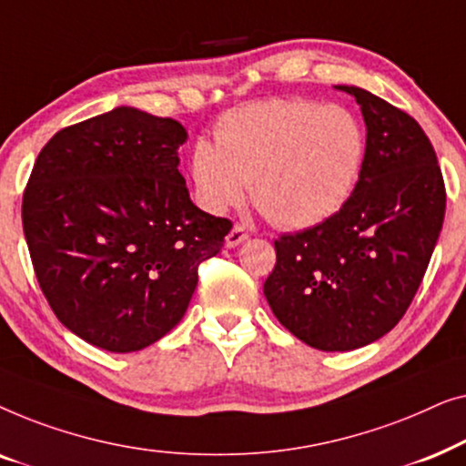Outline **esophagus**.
<instances>
[{
	"mask_svg": "<svg viewBox=\"0 0 466 466\" xmlns=\"http://www.w3.org/2000/svg\"><path fill=\"white\" fill-rule=\"evenodd\" d=\"M248 239V231H246V227H241V225H235L231 231L227 233V239H225V244H227V248H235V246H239L241 241H246Z\"/></svg>",
	"mask_w": 466,
	"mask_h": 466,
	"instance_id": "esophagus-1",
	"label": "esophagus"
}]
</instances>
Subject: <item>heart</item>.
Listing matches in <instances>:
<instances>
[{
    "label": "heart",
    "mask_w": 466,
    "mask_h": 466,
    "mask_svg": "<svg viewBox=\"0 0 466 466\" xmlns=\"http://www.w3.org/2000/svg\"><path fill=\"white\" fill-rule=\"evenodd\" d=\"M216 144L197 139L190 177L197 201L220 214L252 199L271 222L308 228L346 206L367 161V131L343 106L269 99L228 112Z\"/></svg>",
    "instance_id": "1"
}]
</instances>
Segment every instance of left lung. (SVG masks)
I'll return each instance as SVG.
<instances>
[{
	"instance_id": "left-lung-1",
	"label": "left lung",
	"mask_w": 466,
	"mask_h": 466,
	"mask_svg": "<svg viewBox=\"0 0 466 466\" xmlns=\"http://www.w3.org/2000/svg\"><path fill=\"white\" fill-rule=\"evenodd\" d=\"M367 161L335 216L273 241L267 303L297 339L324 352L367 346L405 316L435 250L445 184L431 139L410 114L359 86Z\"/></svg>"
}]
</instances>
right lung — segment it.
I'll use <instances>...</instances> for the list:
<instances>
[{
    "label": "right lung",
    "instance_id": "obj_1",
    "mask_svg": "<svg viewBox=\"0 0 466 466\" xmlns=\"http://www.w3.org/2000/svg\"><path fill=\"white\" fill-rule=\"evenodd\" d=\"M187 129L116 107L56 131L23 195V231L61 324L107 352H137L187 311L197 269L233 222L190 201Z\"/></svg>",
    "mask_w": 466,
    "mask_h": 466
}]
</instances>
